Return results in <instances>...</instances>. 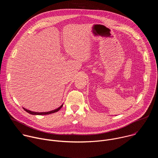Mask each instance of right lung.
I'll return each mask as SVG.
<instances>
[{"label": "right lung", "instance_id": "right-lung-1", "mask_svg": "<svg viewBox=\"0 0 158 158\" xmlns=\"http://www.w3.org/2000/svg\"><path fill=\"white\" fill-rule=\"evenodd\" d=\"M63 104H62L60 107H59L58 108H57L56 109H54V110H51V111H49V112H34V111H31V110H29L28 109H26V108L23 107V109L26 111L28 113L31 114H33V115H46V114H52V113H54V112H57L58 110H59L61 107H62Z\"/></svg>", "mask_w": 158, "mask_h": 158}]
</instances>
